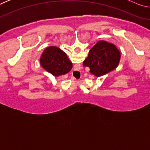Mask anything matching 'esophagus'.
<instances>
[{"instance_id":"1","label":"esophagus","mask_w":150,"mask_h":150,"mask_svg":"<svg viewBox=\"0 0 150 150\" xmlns=\"http://www.w3.org/2000/svg\"><path fill=\"white\" fill-rule=\"evenodd\" d=\"M74 72H75V73H76V72H79V71H75Z\"/></svg>"}]
</instances>
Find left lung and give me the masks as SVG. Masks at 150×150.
I'll return each mask as SVG.
<instances>
[{"instance_id": "1", "label": "left lung", "mask_w": 150, "mask_h": 150, "mask_svg": "<svg viewBox=\"0 0 150 150\" xmlns=\"http://www.w3.org/2000/svg\"><path fill=\"white\" fill-rule=\"evenodd\" d=\"M120 53L115 45L106 41H98L91 48L83 66L90 68V72L100 77L111 71L118 65Z\"/></svg>"}]
</instances>
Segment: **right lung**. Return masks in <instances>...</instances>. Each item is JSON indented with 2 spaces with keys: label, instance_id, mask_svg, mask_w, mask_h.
I'll return each mask as SVG.
<instances>
[{
  "label": "right lung",
  "instance_id": "obj_1",
  "mask_svg": "<svg viewBox=\"0 0 150 150\" xmlns=\"http://www.w3.org/2000/svg\"><path fill=\"white\" fill-rule=\"evenodd\" d=\"M40 64L55 77L69 73L73 67L65 53L56 46L48 47L44 50L40 58Z\"/></svg>",
  "mask_w": 150,
  "mask_h": 150
}]
</instances>
